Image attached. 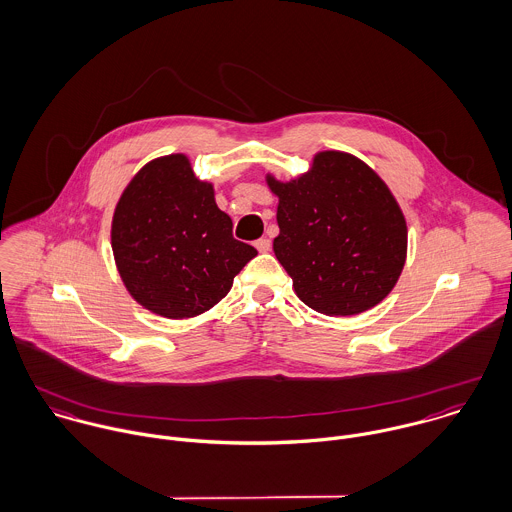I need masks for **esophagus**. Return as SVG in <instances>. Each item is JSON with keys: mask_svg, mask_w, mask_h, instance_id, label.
<instances>
[{"mask_svg": "<svg viewBox=\"0 0 512 512\" xmlns=\"http://www.w3.org/2000/svg\"><path fill=\"white\" fill-rule=\"evenodd\" d=\"M255 247L259 253H267V251H271V241L267 237H261L255 241Z\"/></svg>", "mask_w": 512, "mask_h": 512, "instance_id": "34e87169", "label": "esophagus"}]
</instances>
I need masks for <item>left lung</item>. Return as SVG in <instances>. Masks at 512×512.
I'll return each instance as SVG.
<instances>
[{"instance_id": "left-lung-1", "label": "left lung", "mask_w": 512, "mask_h": 512, "mask_svg": "<svg viewBox=\"0 0 512 512\" xmlns=\"http://www.w3.org/2000/svg\"><path fill=\"white\" fill-rule=\"evenodd\" d=\"M279 196L273 251L299 299L328 316L376 307L400 279L404 213L380 176L344 152H320L305 176H267Z\"/></svg>"}]
</instances>
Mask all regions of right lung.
I'll return each instance as SVG.
<instances>
[{"mask_svg":"<svg viewBox=\"0 0 512 512\" xmlns=\"http://www.w3.org/2000/svg\"><path fill=\"white\" fill-rule=\"evenodd\" d=\"M110 235L128 293L166 318L198 316L217 305L257 255L233 237L231 217L184 154L152 160L132 178Z\"/></svg>","mask_w":512,"mask_h":512,"instance_id":"obj_1","label":"right lung"}]
</instances>
